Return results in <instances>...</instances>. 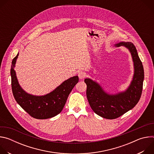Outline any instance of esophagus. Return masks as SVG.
I'll return each instance as SVG.
<instances>
[{
    "mask_svg": "<svg viewBox=\"0 0 154 154\" xmlns=\"http://www.w3.org/2000/svg\"><path fill=\"white\" fill-rule=\"evenodd\" d=\"M78 75H79V77L80 79H83V78L85 77V76H86V73H85V72H83V71H80V72L79 73Z\"/></svg>",
    "mask_w": 154,
    "mask_h": 154,
    "instance_id": "esophagus-1",
    "label": "esophagus"
}]
</instances>
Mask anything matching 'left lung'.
<instances>
[{
  "instance_id": "8db88e82",
  "label": "left lung",
  "mask_w": 154,
  "mask_h": 154,
  "mask_svg": "<svg viewBox=\"0 0 154 154\" xmlns=\"http://www.w3.org/2000/svg\"><path fill=\"white\" fill-rule=\"evenodd\" d=\"M116 47L124 46L131 53L134 65V74L128 88L116 94L106 93L97 82L85 79L86 96L93 112L108 119L118 118L132 109L140 99L144 80V69L135 46L131 42H121Z\"/></svg>"
}]
</instances>
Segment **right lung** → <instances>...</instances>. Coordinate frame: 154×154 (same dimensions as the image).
<instances>
[{
    "mask_svg": "<svg viewBox=\"0 0 154 154\" xmlns=\"http://www.w3.org/2000/svg\"><path fill=\"white\" fill-rule=\"evenodd\" d=\"M18 55L19 54L13 58L10 71L12 92L17 103L36 119H45L58 115L62 111L73 88L78 83V76H74L64 81L53 91L45 96L28 94L19 85L14 70Z\"/></svg>",
    "mask_w": 154,
    "mask_h": 154,
    "instance_id": "add662e5",
    "label": "right lung"
}]
</instances>
